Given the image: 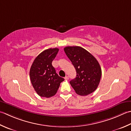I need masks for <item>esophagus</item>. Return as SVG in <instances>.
<instances>
[{"mask_svg": "<svg viewBox=\"0 0 131 131\" xmlns=\"http://www.w3.org/2000/svg\"><path fill=\"white\" fill-rule=\"evenodd\" d=\"M65 78V80H68V79H69V77L68 76H66L65 77V78Z\"/></svg>", "mask_w": 131, "mask_h": 131, "instance_id": "1", "label": "esophagus"}]
</instances>
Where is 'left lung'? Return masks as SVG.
I'll use <instances>...</instances> for the list:
<instances>
[{
  "label": "left lung",
  "mask_w": 131,
  "mask_h": 131,
  "mask_svg": "<svg viewBox=\"0 0 131 131\" xmlns=\"http://www.w3.org/2000/svg\"><path fill=\"white\" fill-rule=\"evenodd\" d=\"M66 56L75 69V78L70 83L79 95H88L98 88L102 70L98 61L84 48L78 46L64 48Z\"/></svg>",
  "instance_id": "8db88e82"
}]
</instances>
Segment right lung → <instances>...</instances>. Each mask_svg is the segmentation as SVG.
Instances as JSON below:
<instances>
[{"label": "right lung", "instance_id": "obj_1", "mask_svg": "<svg viewBox=\"0 0 131 131\" xmlns=\"http://www.w3.org/2000/svg\"><path fill=\"white\" fill-rule=\"evenodd\" d=\"M58 50L56 48L43 50L35 59L30 67V81L36 92L41 97L50 98L54 95L64 81L56 73L52 64Z\"/></svg>", "mask_w": 131, "mask_h": 131}]
</instances>
